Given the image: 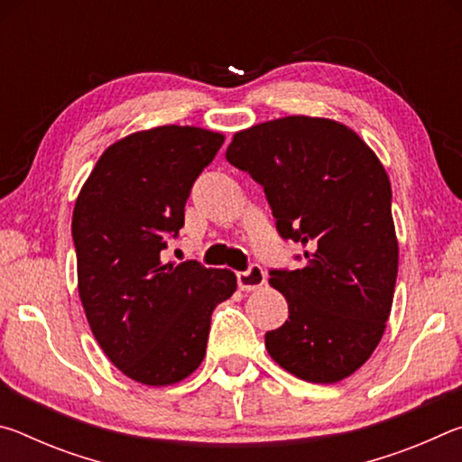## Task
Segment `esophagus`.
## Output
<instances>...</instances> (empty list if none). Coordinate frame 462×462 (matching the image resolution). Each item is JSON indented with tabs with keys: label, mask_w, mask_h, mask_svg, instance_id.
Here are the masks:
<instances>
[{
	"label": "esophagus",
	"mask_w": 462,
	"mask_h": 462,
	"mask_svg": "<svg viewBox=\"0 0 462 462\" xmlns=\"http://www.w3.org/2000/svg\"><path fill=\"white\" fill-rule=\"evenodd\" d=\"M236 279H238V287L242 289V291H253V289L263 287L264 281H267V277H264V271L259 267V264H250L246 271L238 273Z\"/></svg>",
	"instance_id": "34e87169"
}]
</instances>
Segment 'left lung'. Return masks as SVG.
Here are the masks:
<instances>
[{
	"instance_id": "left-lung-1",
	"label": "left lung",
	"mask_w": 462,
	"mask_h": 462,
	"mask_svg": "<svg viewBox=\"0 0 462 462\" xmlns=\"http://www.w3.org/2000/svg\"><path fill=\"white\" fill-rule=\"evenodd\" d=\"M226 159L263 185L281 236L308 248L303 269L271 271L289 319L264 334L267 353L303 381L350 377L385 332L400 261L381 161L353 128L311 116L236 132Z\"/></svg>"
}]
</instances>
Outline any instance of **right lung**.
Here are the masks:
<instances>
[{"label":"right lung","mask_w":462,"mask_h":462,"mask_svg":"<svg viewBox=\"0 0 462 462\" xmlns=\"http://www.w3.org/2000/svg\"><path fill=\"white\" fill-rule=\"evenodd\" d=\"M224 134L156 126L116 140L77 195V287L106 356L132 381L175 385L206 356L212 311L236 291L228 269L162 263L167 236Z\"/></svg>","instance_id":"1"}]
</instances>
